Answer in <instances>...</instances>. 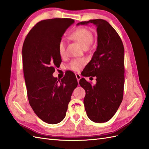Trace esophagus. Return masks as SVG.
I'll use <instances>...</instances> for the list:
<instances>
[{"label": "esophagus", "mask_w": 149, "mask_h": 149, "mask_svg": "<svg viewBox=\"0 0 149 149\" xmlns=\"http://www.w3.org/2000/svg\"><path fill=\"white\" fill-rule=\"evenodd\" d=\"M76 77H77V81H78V82H79V79H81V75L79 74V73H77V74H76Z\"/></svg>", "instance_id": "34e87169"}]
</instances>
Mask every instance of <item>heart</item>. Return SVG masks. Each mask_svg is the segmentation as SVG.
<instances>
[{
    "mask_svg": "<svg viewBox=\"0 0 149 149\" xmlns=\"http://www.w3.org/2000/svg\"><path fill=\"white\" fill-rule=\"evenodd\" d=\"M70 37L74 40L79 43L83 48H87L93 40V35L89 29L80 27L72 31ZM66 50V43L64 40H61L58 44V52L61 56H64ZM85 64V61L83 59H74L69 64V68L73 71H78Z\"/></svg>",
    "mask_w": 149,
    "mask_h": 149,
    "instance_id": "1",
    "label": "heart"
}]
</instances>
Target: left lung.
I'll return each instance as SVG.
<instances>
[{
	"label": "left lung",
	"mask_w": 149,
	"mask_h": 149,
	"mask_svg": "<svg viewBox=\"0 0 149 149\" xmlns=\"http://www.w3.org/2000/svg\"><path fill=\"white\" fill-rule=\"evenodd\" d=\"M97 26V47L91 61L85 68L89 76L96 77L92 86L85 78L79 85L85 90L83 100L86 114L95 123H105L113 117L123 100L125 84V50L118 33L102 19L82 21Z\"/></svg>",
	"instance_id": "obj_1"
}]
</instances>
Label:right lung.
<instances>
[{"label":"right lung","instance_id":"1","mask_svg":"<svg viewBox=\"0 0 149 149\" xmlns=\"http://www.w3.org/2000/svg\"><path fill=\"white\" fill-rule=\"evenodd\" d=\"M74 23L70 18L40 21L29 31L23 43V72L29 103L37 116L49 124L63 120L78 85L71 72L61 81L52 76L61 63L58 44Z\"/></svg>","mask_w":149,"mask_h":149}]
</instances>
